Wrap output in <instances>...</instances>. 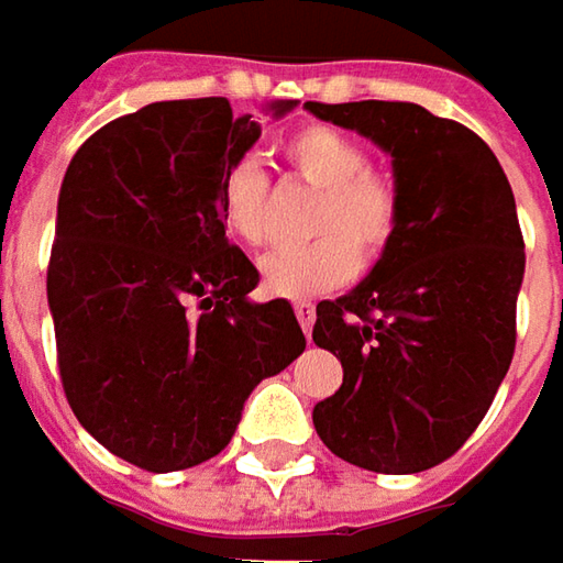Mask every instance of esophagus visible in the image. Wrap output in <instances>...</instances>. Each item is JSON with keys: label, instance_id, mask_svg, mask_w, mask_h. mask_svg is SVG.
<instances>
[{"label": "esophagus", "instance_id": "esophagus-1", "mask_svg": "<svg viewBox=\"0 0 563 563\" xmlns=\"http://www.w3.org/2000/svg\"><path fill=\"white\" fill-rule=\"evenodd\" d=\"M294 313H297V322L303 325V332L310 335V329H313V322H316V307H313V303L300 300V303H294Z\"/></svg>", "mask_w": 563, "mask_h": 563}]
</instances>
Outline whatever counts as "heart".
<instances>
[{"mask_svg":"<svg viewBox=\"0 0 563 563\" xmlns=\"http://www.w3.org/2000/svg\"><path fill=\"white\" fill-rule=\"evenodd\" d=\"M285 159L297 178L322 190L303 247L275 250L260 260V282L272 297L303 300L347 285L360 260L373 263L391 247L400 225V190L382 168L366 165L354 137L325 124H307L285 141ZM269 185L253 159L228 165L219 185V219L225 231L260 247L266 241Z\"/></svg>","mask_w":563,"mask_h":563,"instance_id":"1","label":"heart"}]
</instances>
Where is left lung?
I'll list each match as a JSON object with an SVG mask.
<instances>
[{"label": "left lung", "instance_id": "1", "mask_svg": "<svg viewBox=\"0 0 563 563\" xmlns=\"http://www.w3.org/2000/svg\"><path fill=\"white\" fill-rule=\"evenodd\" d=\"M391 156L400 225L357 288L316 307L313 341L344 366L313 407L325 448L373 473L448 461L508 376L523 234L505 168L470 128L417 102H307Z\"/></svg>", "mask_w": 563, "mask_h": 563}]
</instances>
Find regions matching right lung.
Returning <instances> with one entry per match:
<instances>
[{
	"instance_id": "1",
	"label": "right lung",
	"mask_w": 563,
	"mask_h": 563,
	"mask_svg": "<svg viewBox=\"0 0 563 563\" xmlns=\"http://www.w3.org/2000/svg\"><path fill=\"white\" fill-rule=\"evenodd\" d=\"M256 141L222 97L150 102L99 128L62 181L46 297L65 398L150 473L216 457L250 391L307 347L285 297L250 300L260 272L219 219L222 175Z\"/></svg>"
}]
</instances>
